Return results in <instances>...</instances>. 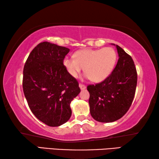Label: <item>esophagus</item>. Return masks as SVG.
I'll use <instances>...</instances> for the list:
<instances>
[{
	"mask_svg": "<svg viewBox=\"0 0 159 159\" xmlns=\"http://www.w3.org/2000/svg\"><path fill=\"white\" fill-rule=\"evenodd\" d=\"M79 87L81 90H84L86 88V86L84 85V84H82V83H80L79 84Z\"/></svg>",
	"mask_w": 159,
	"mask_h": 159,
	"instance_id": "34e87169",
	"label": "esophagus"
}]
</instances>
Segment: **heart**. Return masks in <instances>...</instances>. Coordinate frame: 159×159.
<instances>
[{
  "label": "heart",
  "mask_w": 159,
  "mask_h": 159,
  "mask_svg": "<svg viewBox=\"0 0 159 159\" xmlns=\"http://www.w3.org/2000/svg\"><path fill=\"white\" fill-rule=\"evenodd\" d=\"M74 57H66L63 64L72 77L77 78L84 67L86 76L93 82H101L111 74L116 61V52L112 48L83 49L75 52Z\"/></svg>",
  "instance_id": "obj_1"
}]
</instances>
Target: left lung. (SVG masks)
Wrapping results in <instances>:
<instances>
[{"label": "left lung", "instance_id": "obj_1", "mask_svg": "<svg viewBox=\"0 0 159 159\" xmlns=\"http://www.w3.org/2000/svg\"><path fill=\"white\" fill-rule=\"evenodd\" d=\"M118 60L111 74L101 83L88 85L90 114L97 121L110 123L128 111L135 94L138 74L133 58L116 45Z\"/></svg>", "mask_w": 159, "mask_h": 159}]
</instances>
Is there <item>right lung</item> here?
Masks as SVG:
<instances>
[{"label": "right lung", "instance_id": "1", "mask_svg": "<svg viewBox=\"0 0 159 159\" xmlns=\"http://www.w3.org/2000/svg\"><path fill=\"white\" fill-rule=\"evenodd\" d=\"M69 49L43 42L26 60L22 86L28 105L38 119L56 127L71 116L70 103L79 95V82L70 75L63 61Z\"/></svg>", "mask_w": 159, "mask_h": 159}]
</instances>
